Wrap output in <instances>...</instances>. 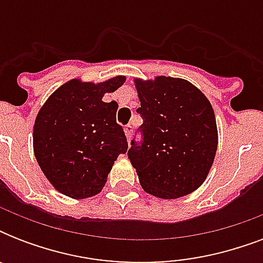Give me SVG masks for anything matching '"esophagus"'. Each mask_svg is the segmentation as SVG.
Returning a JSON list of instances; mask_svg holds the SVG:
<instances>
[{
  "label": "esophagus",
  "mask_w": 263,
  "mask_h": 263,
  "mask_svg": "<svg viewBox=\"0 0 263 263\" xmlns=\"http://www.w3.org/2000/svg\"><path fill=\"white\" fill-rule=\"evenodd\" d=\"M132 131H134V127H132V125H127V127L124 128V132H125V138H127V140H131Z\"/></svg>",
  "instance_id": "34e87169"
}]
</instances>
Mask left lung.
I'll return each instance as SVG.
<instances>
[{
  "instance_id": "left-lung-1",
  "label": "left lung",
  "mask_w": 263,
  "mask_h": 263,
  "mask_svg": "<svg viewBox=\"0 0 263 263\" xmlns=\"http://www.w3.org/2000/svg\"><path fill=\"white\" fill-rule=\"evenodd\" d=\"M143 119L142 147L128 157L144 191L177 199L204 183L214 162L218 131L210 101L181 78L134 79Z\"/></svg>"
}]
</instances>
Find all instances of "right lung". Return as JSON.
Here are the masks:
<instances>
[{
	"mask_svg": "<svg viewBox=\"0 0 263 263\" xmlns=\"http://www.w3.org/2000/svg\"><path fill=\"white\" fill-rule=\"evenodd\" d=\"M125 82L117 75L99 83L68 80L39 109L32 131L35 158L49 183L72 199L102 191L107 175L128 144L116 123L117 103L103 102Z\"/></svg>",
	"mask_w": 263,
	"mask_h": 263,
	"instance_id": "right-lung-1",
	"label": "right lung"
}]
</instances>
